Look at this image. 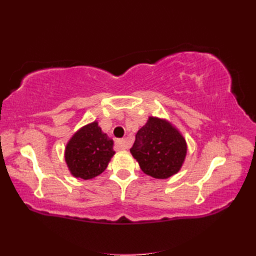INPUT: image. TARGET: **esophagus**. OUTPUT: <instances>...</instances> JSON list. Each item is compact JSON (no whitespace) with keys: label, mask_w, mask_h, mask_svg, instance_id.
<instances>
[{"label":"esophagus","mask_w":256,"mask_h":256,"mask_svg":"<svg viewBox=\"0 0 256 256\" xmlns=\"http://www.w3.org/2000/svg\"><path fill=\"white\" fill-rule=\"evenodd\" d=\"M116 146L118 150H128V146H130V143L128 140L125 138H122V140H118L116 142Z\"/></svg>","instance_id":"esophagus-1"}]
</instances>
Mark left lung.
Here are the masks:
<instances>
[{
  "mask_svg": "<svg viewBox=\"0 0 256 256\" xmlns=\"http://www.w3.org/2000/svg\"><path fill=\"white\" fill-rule=\"evenodd\" d=\"M130 152L146 175L167 179L180 170L187 155V143L168 120L150 116L138 130Z\"/></svg>",
  "mask_w": 256,
  "mask_h": 256,
  "instance_id": "1",
  "label": "left lung"
}]
</instances>
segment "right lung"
<instances>
[{
  "label": "right lung",
  "instance_id": "add662e5",
  "mask_svg": "<svg viewBox=\"0 0 256 256\" xmlns=\"http://www.w3.org/2000/svg\"><path fill=\"white\" fill-rule=\"evenodd\" d=\"M114 154L113 140L94 121L79 128L68 140L64 160L74 177L88 180L106 170Z\"/></svg>",
  "mask_w": 256,
  "mask_h": 256
}]
</instances>
